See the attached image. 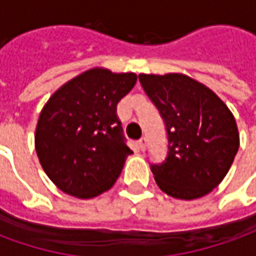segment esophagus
Here are the masks:
<instances>
[{
	"mask_svg": "<svg viewBox=\"0 0 256 256\" xmlns=\"http://www.w3.org/2000/svg\"><path fill=\"white\" fill-rule=\"evenodd\" d=\"M138 148L140 150H145V148H146V138H140L138 140Z\"/></svg>",
	"mask_w": 256,
	"mask_h": 256,
	"instance_id": "esophagus-1",
	"label": "esophagus"
}]
</instances>
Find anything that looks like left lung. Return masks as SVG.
I'll return each instance as SVG.
<instances>
[{
  "label": "left lung",
  "mask_w": 256,
  "mask_h": 256,
  "mask_svg": "<svg viewBox=\"0 0 256 256\" xmlns=\"http://www.w3.org/2000/svg\"><path fill=\"white\" fill-rule=\"evenodd\" d=\"M138 79L167 130L166 160L150 166L158 186L174 198H203L234 160L236 119L212 90L185 74H140Z\"/></svg>",
  "instance_id": "1"
}]
</instances>
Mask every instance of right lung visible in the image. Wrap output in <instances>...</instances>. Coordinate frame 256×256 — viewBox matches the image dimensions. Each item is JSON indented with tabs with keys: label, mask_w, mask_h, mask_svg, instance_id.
Masks as SVG:
<instances>
[{
	"label": "right lung",
	"mask_w": 256,
	"mask_h": 256,
	"mask_svg": "<svg viewBox=\"0 0 256 256\" xmlns=\"http://www.w3.org/2000/svg\"><path fill=\"white\" fill-rule=\"evenodd\" d=\"M137 82L134 72L90 68L58 88L42 108L36 150L60 190L93 198L114 186L133 150L124 142L116 106Z\"/></svg>",
	"instance_id": "obj_1"
}]
</instances>
